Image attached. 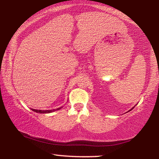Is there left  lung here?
Wrapping results in <instances>:
<instances>
[{
  "label": "left lung",
  "mask_w": 159,
  "mask_h": 159,
  "mask_svg": "<svg viewBox=\"0 0 159 159\" xmlns=\"http://www.w3.org/2000/svg\"><path fill=\"white\" fill-rule=\"evenodd\" d=\"M132 108H134V107H132ZM132 109H131V110H132ZM131 110H130V111H131Z\"/></svg>",
  "instance_id": "8db88e82"
}]
</instances>
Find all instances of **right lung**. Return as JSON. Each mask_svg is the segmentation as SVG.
<instances>
[{
	"instance_id": "1",
	"label": "right lung",
	"mask_w": 159,
	"mask_h": 159,
	"mask_svg": "<svg viewBox=\"0 0 159 159\" xmlns=\"http://www.w3.org/2000/svg\"><path fill=\"white\" fill-rule=\"evenodd\" d=\"M61 107H59V108L56 109V110H60ZM33 111H35L36 113H40V114H47V113H52L53 111H56V110H46V111H42V110H36V109H32Z\"/></svg>"
}]
</instances>
